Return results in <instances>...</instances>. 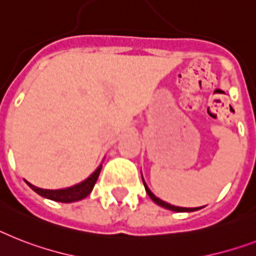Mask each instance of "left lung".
<instances>
[{
  "label": "left lung",
  "mask_w": 256,
  "mask_h": 256,
  "mask_svg": "<svg viewBox=\"0 0 256 256\" xmlns=\"http://www.w3.org/2000/svg\"><path fill=\"white\" fill-rule=\"evenodd\" d=\"M143 184H144V188H146V192H147V194L150 196V198H151V200H152L155 204H158V205H160V206L168 209V210H172V212H194V210H198V209H201V208H182V206H175V205H171V204L166 202V201L160 200L159 197L155 196V194H154V193L148 189V186H147V184L144 182V180H143Z\"/></svg>",
  "instance_id": "1"
}]
</instances>
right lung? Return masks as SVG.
<instances>
[{"instance_id": "obj_1", "label": "right lung", "mask_w": 256, "mask_h": 256, "mask_svg": "<svg viewBox=\"0 0 256 256\" xmlns=\"http://www.w3.org/2000/svg\"><path fill=\"white\" fill-rule=\"evenodd\" d=\"M101 168H102V164H100L98 168L93 172L92 175L89 176L88 178H85L84 182H78L76 186H70V188L64 189H42L38 186H32L28 182L27 186H30L34 192H36L39 196L46 197L48 200L58 201V202H74V201L82 200L85 197L88 196L89 193L92 192L93 186H94L97 178H98L100 172H101Z\"/></svg>"}]
</instances>
